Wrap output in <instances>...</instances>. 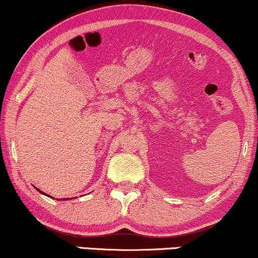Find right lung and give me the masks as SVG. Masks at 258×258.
Wrapping results in <instances>:
<instances>
[{"label":"right lung","mask_w":258,"mask_h":258,"mask_svg":"<svg viewBox=\"0 0 258 258\" xmlns=\"http://www.w3.org/2000/svg\"><path fill=\"white\" fill-rule=\"evenodd\" d=\"M36 189H37V191H38V192H40V193H42V194H45V193H44V192H42V191H40V189H38V188H37V187H35ZM45 196H46V194H45ZM47 197H50V196H48V194H47ZM50 198H52V197H50ZM62 200H65V199H62Z\"/></svg>","instance_id":"1"}]
</instances>
